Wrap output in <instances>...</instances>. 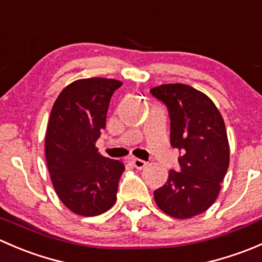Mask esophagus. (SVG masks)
<instances>
[{
  "instance_id": "obj_1",
  "label": "esophagus",
  "mask_w": 262,
  "mask_h": 262,
  "mask_svg": "<svg viewBox=\"0 0 262 262\" xmlns=\"http://www.w3.org/2000/svg\"><path fill=\"white\" fill-rule=\"evenodd\" d=\"M132 165L136 168H138V170H143L147 166V162L143 160H139V158H133V160H132Z\"/></svg>"
}]
</instances>
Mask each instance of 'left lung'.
I'll list each match as a JSON object with an SVG mask.
<instances>
[{
	"instance_id": "obj_1",
	"label": "left lung",
	"mask_w": 262,
	"mask_h": 262,
	"mask_svg": "<svg viewBox=\"0 0 262 262\" xmlns=\"http://www.w3.org/2000/svg\"><path fill=\"white\" fill-rule=\"evenodd\" d=\"M150 94L167 106L171 146L181 155L180 172L171 170L166 184L155 190L156 204L173 218H191L212 207L228 170L224 120L207 95L187 84H161Z\"/></svg>"
}]
</instances>
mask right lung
Listing matches in <instances>:
<instances>
[{"label":"right lung","mask_w":262,"mask_h":262,"mask_svg":"<svg viewBox=\"0 0 262 262\" xmlns=\"http://www.w3.org/2000/svg\"><path fill=\"white\" fill-rule=\"evenodd\" d=\"M123 82L83 78L55 100L46 134V158L53 187L73 213L95 216L114 205L124 165L99 153L110 99Z\"/></svg>","instance_id":"right-lung-1"}]
</instances>
